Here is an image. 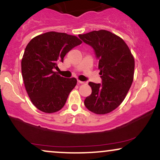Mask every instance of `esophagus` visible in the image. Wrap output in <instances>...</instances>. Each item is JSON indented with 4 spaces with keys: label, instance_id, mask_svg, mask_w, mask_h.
Here are the masks:
<instances>
[{
    "label": "esophagus",
    "instance_id": "obj_1",
    "mask_svg": "<svg viewBox=\"0 0 160 160\" xmlns=\"http://www.w3.org/2000/svg\"><path fill=\"white\" fill-rule=\"evenodd\" d=\"M78 83H80V84H85L86 83V82L80 81V80H78Z\"/></svg>",
    "mask_w": 160,
    "mask_h": 160
}]
</instances>
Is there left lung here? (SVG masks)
I'll list each match as a JSON object with an SVG mask.
<instances>
[{
  "label": "left lung",
  "instance_id": "8db88e82",
  "mask_svg": "<svg viewBox=\"0 0 160 160\" xmlns=\"http://www.w3.org/2000/svg\"><path fill=\"white\" fill-rule=\"evenodd\" d=\"M79 37L95 51L102 79V83L88 82L92 94L84 104L95 114H107L122 103L132 85L134 58L124 40L107 30H95Z\"/></svg>",
  "mask_w": 160,
  "mask_h": 160
}]
</instances>
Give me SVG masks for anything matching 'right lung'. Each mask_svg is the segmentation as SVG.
Here are the masks:
<instances>
[{
    "mask_svg": "<svg viewBox=\"0 0 160 160\" xmlns=\"http://www.w3.org/2000/svg\"><path fill=\"white\" fill-rule=\"evenodd\" d=\"M81 43L77 36L52 31L36 36L28 44L22 73L29 98L38 109L53 113L64 107L77 80L63 78L53 71L68 52Z\"/></svg>",
    "mask_w": 160,
    "mask_h": 160,
    "instance_id": "1",
    "label": "right lung"
}]
</instances>
